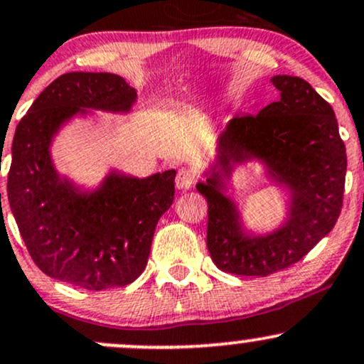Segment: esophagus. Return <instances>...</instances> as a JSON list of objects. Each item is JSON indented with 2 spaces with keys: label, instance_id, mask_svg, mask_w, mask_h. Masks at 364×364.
<instances>
[{
  "label": "esophagus",
  "instance_id": "esophagus-1",
  "mask_svg": "<svg viewBox=\"0 0 364 364\" xmlns=\"http://www.w3.org/2000/svg\"><path fill=\"white\" fill-rule=\"evenodd\" d=\"M197 181V173L193 169H188V167H183V169L178 171V176H176V186L179 190H188L195 185Z\"/></svg>",
  "mask_w": 364,
  "mask_h": 364
}]
</instances>
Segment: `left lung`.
<instances>
[{
  "mask_svg": "<svg viewBox=\"0 0 364 364\" xmlns=\"http://www.w3.org/2000/svg\"><path fill=\"white\" fill-rule=\"evenodd\" d=\"M271 82L282 98L257 115L231 119L219 138L218 171L197 185L209 205L210 257L240 277H267L301 261L330 233L344 202L347 155L333 109L304 79L274 75ZM250 156L261 158L294 193L287 223L267 237H243L232 203L220 193L230 162Z\"/></svg>",
  "mask_w": 364,
  "mask_h": 364,
  "instance_id": "left-lung-1",
  "label": "left lung"
}]
</instances>
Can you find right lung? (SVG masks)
<instances>
[{"label": "right lung", "mask_w": 364, "mask_h": 364, "mask_svg": "<svg viewBox=\"0 0 364 364\" xmlns=\"http://www.w3.org/2000/svg\"><path fill=\"white\" fill-rule=\"evenodd\" d=\"M136 91L109 72H67L41 91L11 143L8 202L36 266L86 290L124 287L145 269L155 226L173 205L176 171L138 179L112 173L93 193L60 179L50 143L77 112H126Z\"/></svg>", "instance_id": "right-lung-1"}]
</instances>
